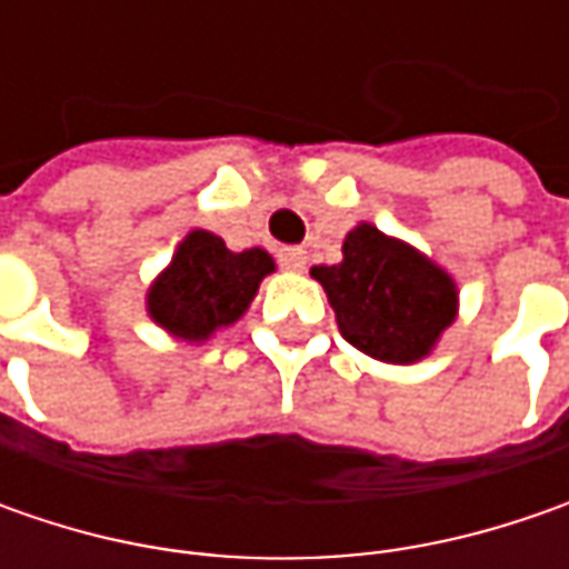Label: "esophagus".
Masks as SVG:
<instances>
[{
    "label": "esophagus",
    "mask_w": 569,
    "mask_h": 569,
    "mask_svg": "<svg viewBox=\"0 0 569 569\" xmlns=\"http://www.w3.org/2000/svg\"><path fill=\"white\" fill-rule=\"evenodd\" d=\"M278 262L288 272H303L307 269V250L303 247H284V250L278 252Z\"/></svg>",
    "instance_id": "34e87169"
}]
</instances>
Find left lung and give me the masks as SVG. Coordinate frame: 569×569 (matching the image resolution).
Segmentation results:
<instances>
[{
    "instance_id": "8db88e82",
    "label": "left lung",
    "mask_w": 569,
    "mask_h": 569,
    "mask_svg": "<svg viewBox=\"0 0 569 569\" xmlns=\"http://www.w3.org/2000/svg\"><path fill=\"white\" fill-rule=\"evenodd\" d=\"M339 266H317L339 329L358 351L389 363L425 358L456 319V284L443 269L370 224L345 237Z\"/></svg>"
}]
</instances>
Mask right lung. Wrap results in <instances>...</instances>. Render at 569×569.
Returning <instances> with one entry per match:
<instances>
[{
    "label": "right lung",
    "mask_w": 569,
    "mask_h": 569,
    "mask_svg": "<svg viewBox=\"0 0 569 569\" xmlns=\"http://www.w3.org/2000/svg\"><path fill=\"white\" fill-rule=\"evenodd\" d=\"M274 262L266 250L230 252L221 237L192 230L151 295L148 313L187 341L208 339L247 313L256 288Z\"/></svg>",
    "instance_id": "add662e5"
}]
</instances>
